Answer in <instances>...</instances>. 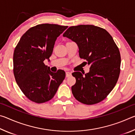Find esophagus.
<instances>
[{"instance_id": "esophagus-1", "label": "esophagus", "mask_w": 135, "mask_h": 135, "mask_svg": "<svg viewBox=\"0 0 135 135\" xmlns=\"http://www.w3.org/2000/svg\"><path fill=\"white\" fill-rule=\"evenodd\" d=\"M65 74H66V77H68L69 76H70L71 75V73L69 72V71H67L65 73Z\"/></svg>"}]
</instances>
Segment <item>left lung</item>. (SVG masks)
I'll use <instances>...</instances> for the list:
<instances>
[{
	"instance_id": "8db88e82",
	"label": "left lung",
	"mask_w": 135,
	"mask_h": 135,
	"mask_svg": "<svg viewBox=\"0 0 135 135\" xmlns=\"http://www.w3.org/2000/svg\"><path fill=\"white\" fill-rule=\"evenodd\" d=\"M63 36L76 43L80 58L90 65L84 76L72 73L76 79L71 87L74 98L86 105L102 101L115 86L120 71V51L113 37L105 29L93 25L70 27Z\"/></svg>"
}]
</instances>
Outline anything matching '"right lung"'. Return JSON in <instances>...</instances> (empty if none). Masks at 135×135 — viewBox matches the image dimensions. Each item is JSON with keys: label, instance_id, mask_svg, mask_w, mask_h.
Wrapping results in <instances>:
<instances>
[{"label": "right lung", "instance_id": "add662e5", "mask_svg": "<svg viewBox=\"0 0 135 135\" xmlns=\"http://www.w3.org/2000/svg\"><path fill=\"white\" fill-rule=\"evenodd\" d=\"M67 26L42 24L25 33L14 50L13 74L18 86L31 101L51 100L65 77L64 71L52 72L43 61L49 59L58 37Z\"/></svg>", "mask_w": 135, "mask_h": 135}]
</instances>
